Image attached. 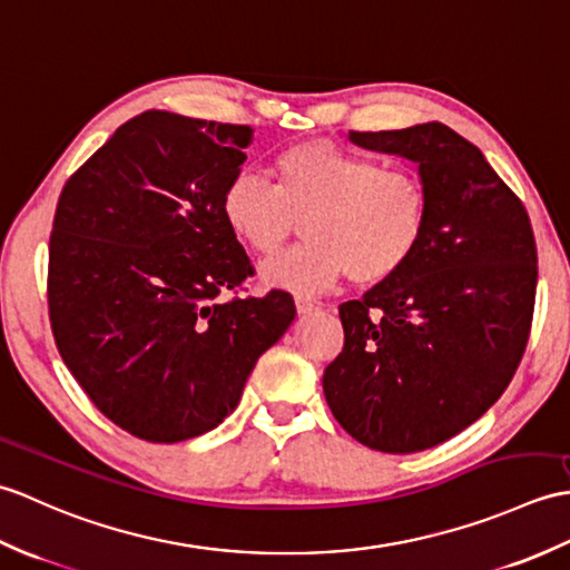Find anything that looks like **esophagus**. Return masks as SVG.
Instances as JSON below:
<instances>
[{
  "mask_svg": "<svg viewBox=\"0 0 570 570\" xmlns=\"http://www.w3.org/2000/svg\"><path fill=\"white\" fill-rule=\"evenodd\" d=\"M295 307H297V314H302V317H305V314H312V312L320 309L317 302L305 299V297H297V299H295Z\"/></svg>",
  "mask_w": 570,
  "mask_h": 570,
  "instance_id": "obj_1",
  "label": "esophagus"
}]
</instances>
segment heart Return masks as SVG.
I'll return each mask as SVG.
<instances>
[{
  "label": "heart",
  "mask_w": 570,
  "mask_h": 570,
  "mask_svg": "<svg viewBox=\"0 0 570 570\" xmlns=\"http://www.w3.org/2000/svg\"><path fill=\"white\" fill-rule=\"evenodd\" d=\"M222 217L248 250L271 256L305 226L309 244L263 263L261 281L295 295H320L348 275L381 285L420 250L429 195L420 175L307 138L275 156V187L238 173L222 193Z\"/></svg>",
  "instance_id": "1"
}]
</instances>
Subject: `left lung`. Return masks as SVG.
I'll list each match as a JSON object with an SVG mask.
<instances>
[{
  "label": "left lung",
  "instance_id": "left-lung-1",
  "mask_svg": "<svg viewBox=\"0 0 570 570\" xmlns=\"http://www.w3.org/2000/svg\"><path fill=\"white\" fill-rule=\"evenodd\" d=\"M348 138L416 163L429 219L407 268L338 307L344 351L326 365L324 397L363 446L424 451L480 420L522 361L537 293L532 224L446 124Z\"/></svg>",
  "mask_w": 570,
  "mask_h": 570
}]
</instances>
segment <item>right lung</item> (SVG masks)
Instances as JSON below:
<instances>
[{
  "instance_id": "1",
  "label": "right lung",
  "mask_w": 570,
  "mask_h": 570,
  "mask_svg": "<svg viewBox=\"0 0 570 570\" xmlns=\"http://www.w3.org/2000/svg\"><path fill=\"white\" fill-rule=\"evenodd\" d=\"M250 134L144 111L58 199L48 248L58 351L99 412L154 444L219 426L295 320L283 289L219 299L253 275L219 207Z\"/></svg>"
}]
</instances>
